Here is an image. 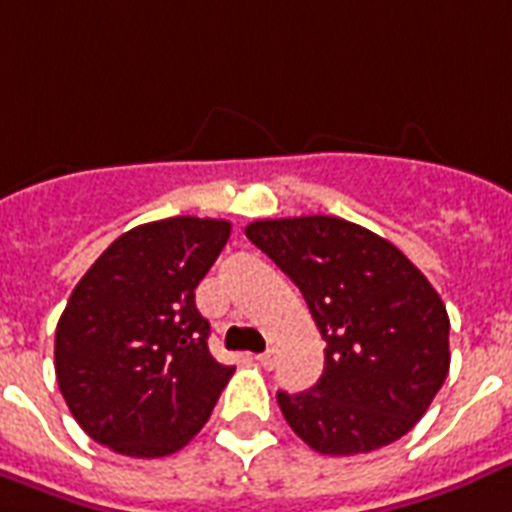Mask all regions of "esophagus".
I'll list each match as a JSON object with an SVG mask.
<instances>
[{
    "instance_id": "34e87169",
    "label": "esophagus",
    "mask_w": 512,
    "mask_h": 512,
    "mask_svg": "<svg viewBox=\"0 0 512 512\" xmlns=\"http://www.w3.org/2000/svg\"><path fill=\"white\" fill-rule=\"evenodd\" d=\"M256 360H259V363H261V366H264V368H275V363H277V352H275V350L261 352V355H256Z\"/></svg>"
}]
</instances>
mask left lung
<instances>
[{"label": "left lung", "instance_id": "8db88e82", "mask_svg": "<svg viewBox=\"0 0 512 512\" xmlns=\"http://www.w3.org/2000/svg\"><path fill=\"white\" fill-rule=\"evenodd\" d=\"M245 237L296 283L326 339L318 384L277 392L293 433L331 457L406 435L449 374V315L430 280L390 240L336 216L253 221Z\"/></svg>", "mask_w": 512, "mask_h": 512}]
</instances>
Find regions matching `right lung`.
Segmentation results:
<instances>
[{
    "instance_id": "add662e5",
    "label": "right lung",
    "mask_w": 512,
    "mask_h": 512,
    "mask_svg": "<svg viewBox=\"0 0 512 512\" xmlns=\"http://www.w3.org/2000/svg\"><path fill=\"white\" fill-rule=\"evenodd\" d=\"M232 224L173 216L130 229L71 291L55 328V376L95 443L138 459L184 449L235 374L208 350L194 288Z\"/></svg>"
}]
</instances>
